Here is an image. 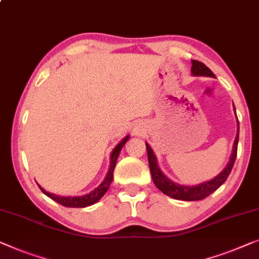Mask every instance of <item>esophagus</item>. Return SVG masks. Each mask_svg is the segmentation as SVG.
I'll return each mask as SVG.
<instances>
[{
    "label": "esophagus",
    "mask_w": 259,
    "mask_h": 259,
    "mask_svg": "<svg viewBox=\"0 0 259 259\" xmlns=\"http://www.w3.org/2000/svg\"><path fill=\"white\" fill-rule=\"evenodd\" d=\"M142 132H144V127H142V126L138 125V126L134 127V134H136V136H140Z\"/></svg>",
    "instance_id": "esophagus-1"
}]
</instances>
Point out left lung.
Returning a JSON list of instances; mask_svg holds the SVG:
<instances>
[{
  "instance_id": "8db88e82",
  "label": "left lung",
  "mask_w": 259,
  "mask_h": 259,
  "mask_svg": "<svg viewBox=\"0 0 259 259\" xmlns=\"http://www.w3.org/2000/svg\"><path fill=\"white\" fill-rule=\"evenodd\" d=\"M192 64H193L192 65L193 76L215 77V74L211 72V70L205 66L203 63L192 59ZM238 137H239V123L237 120V134H236L234 147H232V153L229 159V162H228L227 166L224 167V169L221 171L219 175H216L215 178L209 180V181L202 182L200 185H195V186H182L168 179L167 176L162 173V170L160 169L159 164H157L156 156L154 154V152H153V149L151 148V146L146 142L149 169H151L153 182H154V185L157 187V189H160L164 195L176 198V200L198 201L209 196V195L215 192L217 188H220V187L226 182V180L228 179V176H229L232 167H234L236 156H237Z\"/></svg>"
}]
</instances>
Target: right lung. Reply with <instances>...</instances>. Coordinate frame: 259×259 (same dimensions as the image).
I'll list each match as a JSON object with an SVG mask.
<instances>
[{"mask_svg": "<svg viewBox=\"0 0 259 259\" xmlns=\"http://www.w3.org/2000/svg\"><path fill=\"white\" fill-rule=\"evenodd\" d=\"M130 139V136H126L125 138L122 139V140L119 142V144L115 146L113 151L111 153V156H110V168H108L107 170V174L105 176L104 181L100 183V185L95 188L93 190H91L89 194H85L83 196H61V195H56V194H52V193H49L47 192L46 189H43L42 187H39V189L42 190V192L49 196L52 200L58 202L59 204L64 205V207H69V208H85V207H89V205H92L98 202L100 198H102L105 193L107 192L108 188H110L111 183H112V180H113V171H114V168H115V163H117V160H118V156L120 154V151L121 148L125 146V144L127 142V140Z\"/></svg>", "mask_w": 259, "mask_h": 259, "instance_id": "obj_1", "label": "right lung"}]
</instances>
